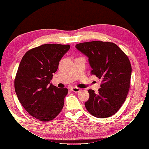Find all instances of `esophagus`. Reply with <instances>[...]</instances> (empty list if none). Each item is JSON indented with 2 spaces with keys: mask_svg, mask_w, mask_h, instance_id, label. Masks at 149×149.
<instances>
[{
  "mask_svg": "<svg viewBox=\"0 0 149 149\" xmlns=\"http://www.w3.org/2000/svg\"><path fill=\"white\" fill-rule=\"evenodd\" d=\"M81 89L79 88H77V87H73L71 88V91H72L73 92H74V93H78L79 91H80Z\"/></svg>",
  "mask_w": 149,
  "mask_h": 149,
  "instance_id": "1",
  "label": "esophagus"
}]
</instances>
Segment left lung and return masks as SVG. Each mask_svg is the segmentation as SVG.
Segmentation results:
<instances>
[{
	"label": "left lung",
	"mask_w": 149,
	"mask_h": 149,
	"mask_svg": "<svg viewBox=\"0 0 149 149\" xmlns=\"http://www.w3.org/2000/svg\"><path fill=\"white\" fill-rule=\"evenodd\" d=\"M76 48L88 57L91 74L102 79L98 93L88 90L86 108L98 118L112 116L123 104L129 90L132 67L127 56L116 44L109 42L81 43Z\"/></svg>",
	"instance_id": "8db88e82"
}]
</instances>
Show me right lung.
Masks as SVG:
<instances>
[{
    "label": "right lung",
    "mask_w": 149,
    "mask_h": 149,
    "mask_svg": "<svg viewBox=\"0 0 149 149\" xmlns=\"http://www.w3.org/2000/svg\"><path fill=\"white\" fill-rule=\"evenodd\" d=\"M70 48L69 45H42L26 52L20 61L14 81L15 93L24 109L40 121L53 120L63 107L68 90L50 81Z\"/></svg>",
    "instance_id": "add662e5"
}]
</instances>
